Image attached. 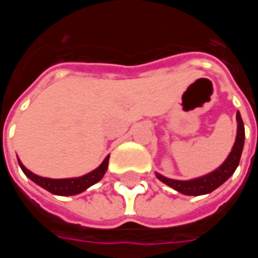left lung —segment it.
I'll list each match as a JSON object with an SVG mask.
<instances>
[{"instance_id":"1","label":"left lung","mask_w":258,"mask_h":258,"mask_svg":"<svg viewBox=\"0 0 258 258\" xmlns=\"http://www.w3.org/2000/svg\"><path fill=\"white\" fill-rule=\"evenodd\" d=\"M236 121H238V134L236 140L233 144V148L227 160L222 163L220 167L214 170L213 173L199 177V178L189 179V181H179V179L166 178L160 174H156V177L162 182H164L173 189L178 190L179 194L188 195V196H199V195L210 194L214 189H217L220 185H222L227 181L239 166V160L242 156L244 145V125L240 117V113H236Z\"/></svg>"}]
</instances>
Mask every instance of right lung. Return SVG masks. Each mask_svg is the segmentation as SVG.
<instances>
[{"label":"right lung","mask_w":258,"mask_h":258,"mask_svg":"<svg viewBox=\"0 0 258 258\" xmlns=\"http://www.w3.org/2000/svg\"><path fill=\"white\" fill-rule=\"evenodd\" d=\"M19 166L23 170V173L29 177V178L36 182L37 185H40L41 188L47 189L48 192H51L53 195H59V196H70V195H77L84 192L87 188H90L91 185L96 184L98 181H101L102 177L105 175L107 170V164H109V156L102 162V164L98 168H95L94 171L85 174L83 177H77V178H63V179H52V178H45V177H40L36 175L34 173H31L30 170L22 164L20 160Z\"/></svg>","instance_id":"obj_1"}]
</instances>
